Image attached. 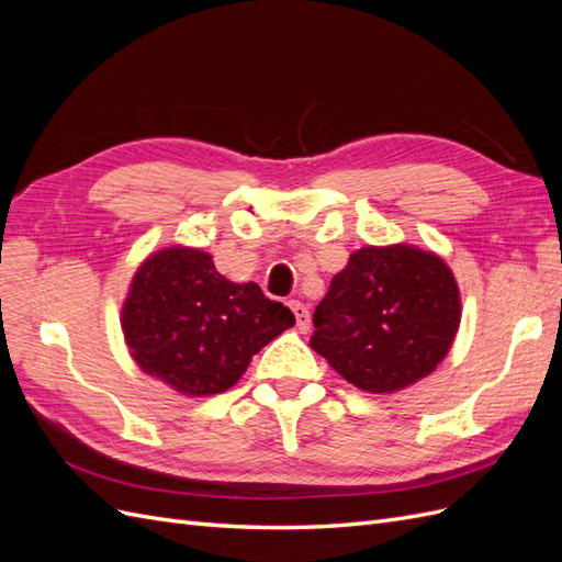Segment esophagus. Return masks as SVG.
<instances>
[{"label": "esophagus", "instance_id": "esophagus-1", "mask_svg": "<svg viewBox=\"0 0 562 562\" xmlns=\"http://www.w3.org/2000/svg\"><path fill=\"white\" fill-rule=\"evenodd\" d=\"M288 304H291V310H293V314H295L297 330L307 333V330H310V323H312V318H310V310L304 307V304H302V302H297V300H291Z\"/></svg>", "mask_w": 562, "mask_h": 562}]
</instances>
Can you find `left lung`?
<instances>
[{"instance_id": "obj_1", "label": "left lung", "mask_w": 562, "mask_h": 562, "mask_svg": "<svg viewBox=\"0 0 562 562\" xmlns=\"http://www.w3.org/2000/svg\"><path fill=\"white\" fill-rule=\"evenodd\" d=\"M459 318V288L438 255L366 246L318 302L312 349L353 386L391 394L446 359Z\"/></svg>"}]
</instances>
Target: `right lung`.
Returning a JSON list of instances; mask_svg holds the SVG:
<instances>
[{
    "instance_id": "1",
    "label": "right lung",
    "mask_w": 562,
    "mask_h": 562,
    "mask_svg": "<svg viewBox=\"0 0 562 562\" xmlns=\"http://www.w3.org/2000/svg\"><path fill=\"white\" fill-rule=\"evenodd\" d=\"M293 323L258 283H232L209 252L182 246L143 262L122 312L135 363L187 396L234 386L252 356Z\"/></svg>"
}]
</instances>
